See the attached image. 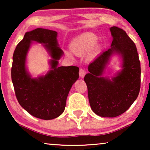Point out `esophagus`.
<instances>
[{"label":"esophagus","instance_id":"34e87169","mask_svg":"<svg viewBox=\"0 0 150 150\" xmlns=\"http://www.w3.org/2000/svg\"><path fill=\"white\" fill-rule=\"evenodd\" d=\"M85 74H86V70H85V69H83V68L80 69V70H79V76H80V77L83 79V78H84V76H85Z\"/></svg>","mask_w":150,"mask_h":150}]
</instances>
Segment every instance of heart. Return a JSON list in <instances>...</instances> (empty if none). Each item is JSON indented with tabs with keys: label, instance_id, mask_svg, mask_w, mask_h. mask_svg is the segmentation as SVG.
<instances>
[{
	"label": "heart",
	"instance_id": "heart-1",
	"mask_svg": "<svg viewBox=\"0 0 150 150\" xmlns=\"http://www.w3.org/2000/svg\"><path fill=\"white\" fill-rule=\"evenodd\" d=\"M97 42V38L95 35L85 33L74 39L70 44L71 52L77 55L85 54L91 50ZM69 57H71L70 52H67Z\"/></svg>",
	"mask_w": 150,
	"mask_h": 150
}]
</instances>
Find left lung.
Here are the masks:
<instances>
[{
    "label": "left lung",
    "instance_id": "obj_1",
    "mask_svg": "<svg viewBox=\"0 0 150 150\" xmlns=\"http://www.w3.org/2000/svg\"><path fill=\"white\" fill-rule=\"evenodd\" d=\"M111 48L99 55L88 67L84 80L90 106L96 115L115 117L126 112L138 97L141 88V64L136 45L125 30L112 26ZM122 55L123 69L111 81L101 76L110 57Z\"/></svg>",
    "mask_w": 150,
    "mask_h": 150
}]
</instances>
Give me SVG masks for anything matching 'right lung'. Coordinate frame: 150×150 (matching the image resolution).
<instances>
[{
	"label": "right lung",
	"mask_w": 150,
	"mask_h": 150,
	"mask_svg": "<svg viewBox=\"0 0 150 150\" xmlns=\"http://www.w3.org/2000/svg\"><path fill=\"white\" fill-rule=\"evenodd\" d=\"M57 36L54 30L41 28L26 32L13 55L11 80L16 98L28 113L44 120H52L63 113L69 90L79 77L76 66L58 67V60L63 52L58 46ZM32 41L44 43L53 58L52 69L38 79H31L25 66Z\"/></svg>",
	"instance_id": "right-lung-1"
}]
</instances>
